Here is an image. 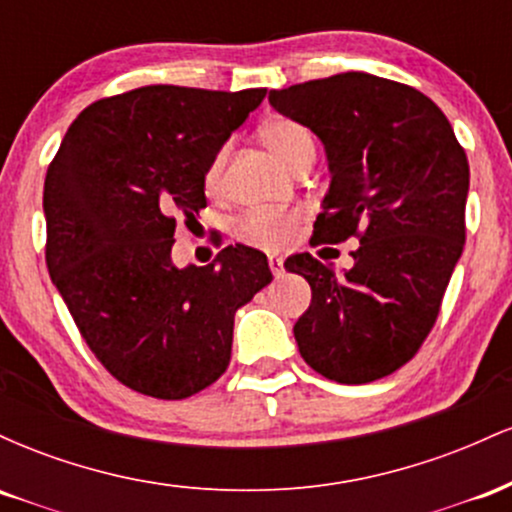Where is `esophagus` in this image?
<instances>
[{"mask_svg":"<svg viewBox=\"0 0 512 512\" xmlns=\"http://www.w3.org/2000/svg\"><path fill=\"white\" fill-rule=\"evenodd\" d=\"M269 269H272V274L276 276V279H279L281 274H284V260H281V257H269Z\"/></svg>","mask_w":512,"mask_h":512,"instance_id":"34e87169","label":"esophagus"}]
</instances>
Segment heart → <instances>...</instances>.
Returning <instances> with one entry per match:
<instances>
[{
  "label": "heart",
  "mask_w": 512,
  "mask_h": 512,
  "mask_svg": "<svg viewBox=\"0 0 512 512\" xmlns=\"http://www.w3.org/2000/svg\"><path fill=\"white\" fill-rule=\"evenodd\" d=\"M262 142L274 151V156H279L286 166L291 168V163L303 154H315V142L310 129L301 125L298 120L291 117H272L267 120L260 129ZM221 168H223V151L214 156V161L209 163L207 173H204V185L209 192H214L221 182ZM298 223H301V211L296 209H260L250 211L243 219L238 221L236 236L243 243L255 245L262 250H281L291 243L293 236L298 231Z\"/></svg>",
  "instance_id": "heart-1"
}]
</instances>
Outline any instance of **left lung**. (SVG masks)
I'll return each instance as SVG.
<instances>
[{
    "mask_svg": "<svg viewBox=\"0 0 512 512\" xmlns=\"http://www.w3.org/2000/svg\"><path fill=\"white\" fill-rule=\"evenodd\" d=\"M325 146L330 187L313 243L358 236L337 274L308 252L284 262L313 289L293 327L310 368L363 385L419 351L462 255L469 163L448 117L416 88L366 72L269 91Z\"/></svg>",
    "mask_w": 512,
    "mask_h": 512,
    "instance_id": "obj_1",
    "label": "left lung"
}]
</instances>
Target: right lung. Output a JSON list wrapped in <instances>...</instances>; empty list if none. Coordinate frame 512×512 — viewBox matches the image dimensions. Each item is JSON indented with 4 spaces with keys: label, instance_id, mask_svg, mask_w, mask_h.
<instances>
[{
    "label": "right lung",
    "instance_id": "right-lung-1",
    "mask_svg": "<svg viewBox=\"0 0 512 512\" xmlns=\"http://www.w3.org/2000/svg\"><path fill=\"white\" fill-rule=\"evenodd\" d=\"M267 88L142 86L103 98L45 175L48 269L81 337L122 385L185 399L221 378L233 320L272 281L267 255L228 245L175 267V219L207 207L204 173Z\"/></svg>",
    "mask_w": 512,
    "mask_h": 512
}]
</instances>
